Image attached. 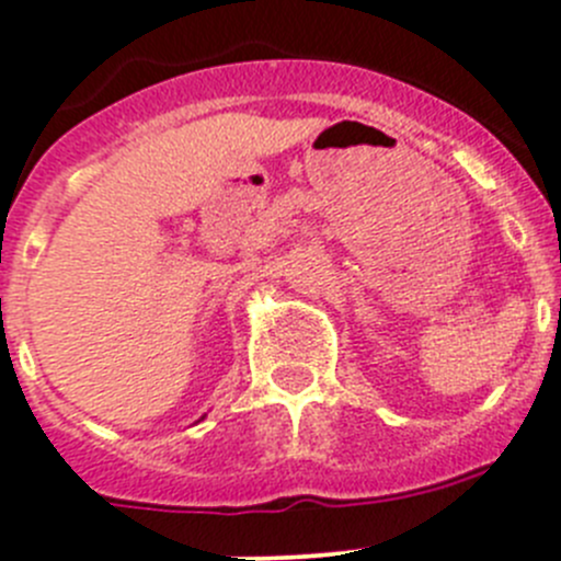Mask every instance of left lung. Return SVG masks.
I'll return each instance as SVG.
<instances>
[{"instance_id": "obj_1", "label": "left lung", "mask_w": 561, "mask_h": 561, "mask_svg": "<svg viewBox=\"0 0 561 561\" xmlns=\"http://www.w3.org/2000/svg\"><path fill=\"white\" fill-rule=\"evenodd\" d=\"M559 312H561V301H559Z\"/></svg>"}]
</instances>
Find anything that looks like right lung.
Returning <instances> with one entry per match:
<instances>
[{
    "mask_svg": "<svg viewBox=\"0 0 561 561\" xmlns=\"http://www.w3.org/2000/svg\"><path fill=\"white\" fill-rule=\"evenodd\" d=\"M201 419H204V416H201Z\"/></svg>",
    "mask_w": 561,
    "mask_h": 561,
    "instance_id": "right-lung-1",
    "label": "right lung"
}]
</instances>
